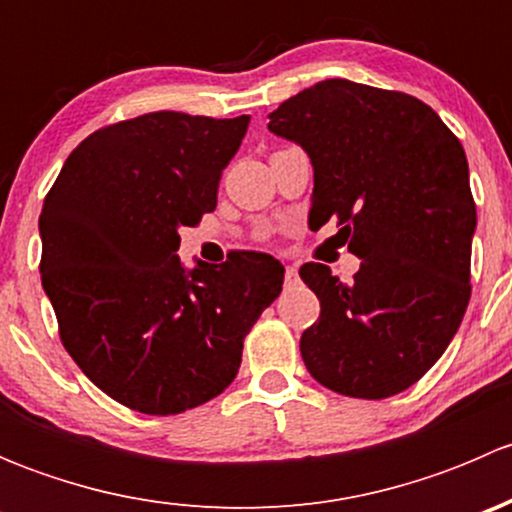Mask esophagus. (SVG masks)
<instances>
[{"label":"esophagus","mask_w":512,"mask_h":512,"mask_svg":"<svg viewBox=\"0 0 512 512\" xmlns=\"http://www.w3.org/2000/svg\"><path fill=\"white\" fill-rule=\"evenodd\" d=\"M299 282V272H297V267H287L285 270V285L287 287H294Z\"/></svg>","instance_id":"1"}]
</instances>
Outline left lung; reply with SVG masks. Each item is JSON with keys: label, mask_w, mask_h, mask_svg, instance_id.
<instances>
[{"label": "left lung", "mask_w": 512, "mask_h": 512, "mask_svg": "<svg viewBox=\"0 0 512 512\" xmlns=\"http://www.w3.org/2000/svg\"><path fill=\"white\" fill-rule=\"evenodd\" d=\"M267 128L312 160L309 223L337 220L361 260L352 282L319 262L299 270L322 307L299 339L304 366L354 399L409 389L471 299L476 203L461 141L418 98L347 79L287 98Z\"/></svg>", "instance_id": "left-lung-1"}]
</instances>
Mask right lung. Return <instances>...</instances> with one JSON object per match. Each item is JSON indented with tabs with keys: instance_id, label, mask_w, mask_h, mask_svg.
<instances>
[{
	"instance_id": "right-lung-1",
	"label": "right lung",
	"mask_w": 512,
	"mask_h": 512,
	"mask_svg": "<svg viewBox=\"0 0 512 512\" xmlns=\"http://www.w3.org/2000/svg\"><path fill=\"white\" fill-rule=\"evenodd\" d=\"M250 116L156 111L91 133L39 215L41 285L66 352L118 404L183 414L223 394L242 339L282 292L262 252L185 270L180 227L218 205Z\"/></svg>"
}]
</instances>
